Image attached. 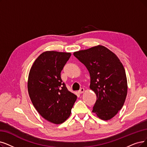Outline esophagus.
<instances>
[{
	"instance_id": "esophagus-1",
	"label": "esophagus",
	"mask_w": 147,
	"mask_h": 147,
	"mask_svg": "<svg viewBox=\"0 0 147 147\" xmlns=\"http://www.w3.org/2000/svg\"><path fill=\"white\" fill-rule=\"evenodd\" d=\"M84 89H83V88H81L80 90H79L78 92V93H80V94H81V93H84Z\"/></svg>"
}]
</instances>
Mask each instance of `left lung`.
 Segmentation results:
<instances>
[{"label": "left lung", "mask_w": 147, "mask_h": 147, "mask_svg": "<svg viewBox=\"0 0 147 147\" xmlns=\"http://www.w3.org/2000/svg\"><path fill=\"white\" fill-rule=\"evenodd\" d=\"M74 55L89 72L90 89L96 101L92 112L102 120H110L118 113L127 95V80L124 66L113 52L98 45L75 52Z\"/></svg>", "instance_id": "8db88e82"}]
</instances>
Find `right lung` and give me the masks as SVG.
<instances>
[{
  "mask_svg": "<svg viewBox=\"0 0 147 147\" xmlns=\"http://www.w3.org/2000/svg\"><path fill=\"white\" fill-rule=\"evenodd\" d=\"M70 55L69 52H44L29 73L28 90L33 105L44 119L55 124H62L69 118L77 98L61 78Z\"/></svg>",
  "mask_w": 147,
  "mask_h": 147,
  "instance_id": "right-lung-1",
  "label": "right lung"
}]
</instances>
